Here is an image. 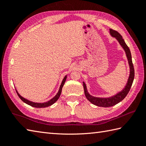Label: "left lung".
<instances>
[{
  "label": "left lung",
  "mask_w": 146,
  "mask_h": 146,
  "mask_svg": "<svg viewBox=\"0 0 146 146\" xmlns=\"http://www.w3.org/2000/svg\"><path fill=\"white\" fill-rule=\"evenodd\" d=\"M109 33L111 37H113V38L116 39L118 42L119 43V44L120 45L121 47L123 48V49L125 52V55L127 59L128 64L129 66V75L124 88H123L122 90L117 92L116 94H115L109 97H94V96L91 95L88 92L87 87H86V85L85 82H83L85 95L86 98H87V100L90 102L92 104L102 107H112L113 105L117 104L118 103H119L120 102L123 100L127 96V95L128 94L134 78V66H133L132 64L131 51H130L129 47L127 46L126 43L122 38V36H121L117 31L110 29Z\"/></svg>",
  "instance_id": "left-lung-1"
}]
</instances>
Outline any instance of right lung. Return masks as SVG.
I'll list each match as a JSON object with an SVG mask.
<instances>
[{
  "instance_id": "right-lung-1",
  "label": "right lung",
  "mask_w": 146,
  "mask_h": 146,
  "mask_svg": "<svg viewBox=\"0 0 146 146\" xmlns=\"http://www.w3.org/2000/svg\"><path fill=\"white\" fill-rule=\"evenodd\" d=\"M67 76H68L67 75H65V76L63 78V80H62V82L61 83V85L60 86V88H59V90H58V93L56 94V95L53 98H51V100H49L48 102H43V103H38V102H32V101H30L29 100H27V99L22 97V96L19 94L17 90H16V92H17V95L19 96V97L21 99V100L24 102V103H26V104L30 105V106L33 107H36V108L48 107L49 106H51V105H52L53 104H54L55 102L58 100V98H60V95H61V94L62 88H63V85L64 84V83H65V82H66V78H67Z\"/></svg>"
}]
</instances>
